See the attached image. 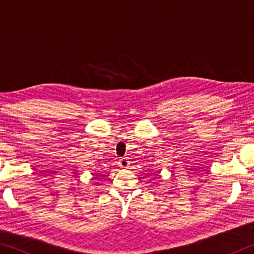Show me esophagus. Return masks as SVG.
<instances>
[{"label":"esophagus","instance_id":"obj_1","mask_svg":"<svg viewBox=\"0 0 254 254\" xmlns=\"http://www.w3.org/2000/svg\"><path fill=\"white\" fill-rule=\"evenodd\" d=\"M119 166L121 167V168H127V167H128L127 159V158L120 159V160H119Z\"/></svg>","mask_w":254,"mask_h":254}]
</instances>
